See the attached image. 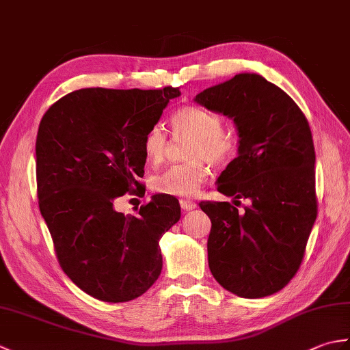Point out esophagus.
<instances>
[{"label":"esophagus","mask_w":350,"mask_h":350,"mask_svg":"<svg viewBox=\"0 0 350 350\" xmlns=\"http://www.w3.org/2000/svg\"><path fill=\"white\" fill-rule=\"evenodd\" d=\"M180 207L183 211H194L197 204L194 202H191V200H180Z\"/></svg>","instance_id":"34e87169"}]
</instances>
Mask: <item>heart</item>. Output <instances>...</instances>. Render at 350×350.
<instances>
[{
  "mask_svg": "<svg viewBox=\"0 0 350 350\" xmlns=\"http://www.w3.org/2000/svg\"><path fill=\"white\" fill-rule=\"evenodd\" d=\"M171 126L177 133H188L192 141L189 162L177 163L153 179V189L171 197H192L207 180L213 163L226 162L233 154L234 143L224 133V122L219 114L202 107H182L171 116ZM167 133L163 126L154 123L143 139V150L148 162L159 163L165 158Z\"/></svg>",
  "mask_w": 350,
  "mask_h": 350,
  "instance_id": "obj_1",
  "label": "heart"
}]
</instances>
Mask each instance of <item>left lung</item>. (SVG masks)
Listing matches in <instances>:
<instances>
[{
	"label": "left lung",
	"mask_w": 350,
	"mask_h": 350,
	"mask_svg": "<svg viewBox=\"0 0 350 350\" xmlns=\"http://www.w3.org/2000/svg\"><path fill=\"white\" fill-rule=\"evenodd\" d=\"M194 102L232 118L237 156L219 174L221 194L250 198L239 213L202 202L211 218L207 260L219 284L241 298L277 293L298 272L316 221V153L306 116L290 96L257 73H237Z\"/></svg>",
	"instance_id": "1"
}]
</instances>
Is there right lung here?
I'll use <instances>...</instances> for the list:
<instances>
[{"instance_id":"1","label":"right lung","mask_w":350,"mask_h":350,"mask_svg":"<svg viewBox=\"0 0 350 350\" xmlns=\"http://www.w3.org/2000/svg\"><path fill=\"white\" fill-rule=\"evenodd\" d=\"M179 88H81L57 100L36 139L37 197L64 273L103 302H128L162 271L159 239L180 219L179 200L153 196L138 213L117 212L143 194V139Z\"/></svg>"}]
</instances>
